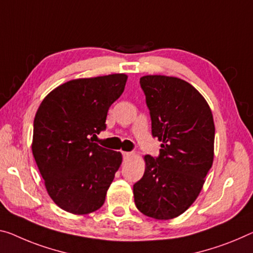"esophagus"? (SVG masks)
Wrapping results in <instances>:
<instances>
[{
    "label": "esophagus",
    "mask_w": 253,
    "mask_h": 253,
    "mask_svg": "<svg viewBox=\"0 0 253 253\" xmlns=\"http://www.w3.org/2000/svg\"><path fill=\"white\" fill-rule=\"evenodd\" d=\"M133 153H131V151H124L123 153V157H124V159H130V158H132L133 157Z\"/></svg>",
    "instance_id": "esophagus-1"
}]
</instances>
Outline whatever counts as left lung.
<instances>
[{
	"instance_id": "obj_1",
	"label": "left lung",
	"mask_w": 253,
	"mask_h": 253,
	"mask_svg": "<svg viewBox=\"0 0 253 253\" xmlns=\"http://www.w3.org/2000/svg\"><path fill=\"white\" fill-rule=\"evenodd\" d=\"M150 111L151 132L161 155H146L145 173L133 185L140 212L155 219H173L199 196L213 162L215 124L204 96L176 77L140 78Z\"/></svg>"
}]
</instances>
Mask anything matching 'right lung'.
Instances as JSON below:
<instances>
[{"label": "right lung", "instance_id": "right-lung-1", "mask_svg": "<svg viewBox=\"0 0 253 253\" xmlns=\"http://www.w3.org/2000/svg\"><path fill=\"white\" fill-rule=\"evenodd\" d=\"M124 73L80 78L54 88L34 120L32 150L48 196L61 209L87 215L102 207L122 164L120 151L94 142L108 108L122 95Z\"/></svg>", "mask_w": 253, "mask_h": 253}]
</instances>
